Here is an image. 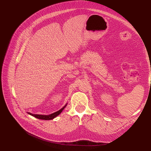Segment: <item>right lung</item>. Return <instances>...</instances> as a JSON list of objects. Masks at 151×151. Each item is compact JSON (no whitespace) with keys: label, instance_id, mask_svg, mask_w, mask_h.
Here are the masks:
<instances>
[{"label":"right lung","instance_id":"add662e5","mask_svg":"<svg viewBox=\"0 0 151 151\" xmlns=\"http://www.w3.org/2000/svg\"><path fill=\"white\" fill-rule=\"evenodd\" d=\"M67 106V104H65L64 106H63L62 108H61L60 110L57 111V112H55L52 114H51V115H36V114H32V113H29L28 114H29V115H32L35 116V118H38V119H42V120H52L54 118H55L56 116H57L58 115H60V114L61 113V112L62 111V110L63 109H64L65 108V106Z\"/></svg>","mask_w":151,"mask_h":151}]
</instances>
